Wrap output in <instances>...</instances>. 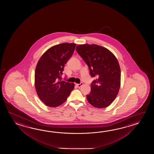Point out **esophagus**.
<instances>
[{
    "label": "esophagus",
    "instance_id": "esophagus-1",
    "mask_svg": "<svg viewBox=\"0 0 154 154\" xmlns=\"http://www.w3.org/2000/svg\"><path fill=\"white\" fill-rule=\"evenodd\" d=\"M82 82H81L80 84H76V86L78 87V88H80L81 86H82Z\"/></svg>",
    "mask_w": 154,
    "mask_h": 154
}]
</instances>
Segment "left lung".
Instances as JSON below:
<instances>
[{"instance_id":"left-lung-1","label":"left lung","mask_w":154,"mask_h":154,"mask_svg":"<svg viewBox=\"0 0 154 154\" xmlns=\"http://www.w3.org/2000/svg\"><path fill=\"white\" fill-rule=\"evenodd\" d=\"M76 50L88 66L90 75L96 78L92 82L88 101L96 108L107 107L120 88L121 74L117 59L108 49L95 44L78 45Z\"/></svg>"}]
</instances>
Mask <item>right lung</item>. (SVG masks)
Here are the masks:
<instances>
[{
	"label": "right lung",
	"mask_w": 154,
	"mask_h": 154,
	"mask_svg": "<svg viewBox=\"0 0 154 154\" xmlns=\"http://www.w3.org/2000/svg\"><path fill=\"white\" fill-rule=\"evenodd\" d=\"M75 43L53 46L40 58L36 66L35 85L37 94L45 105L56 107L66 102L74 84L62 80L65 64L72 56Z\"/></svg>",
	"instance_id": "right-lung-1"
}]
</instances>
